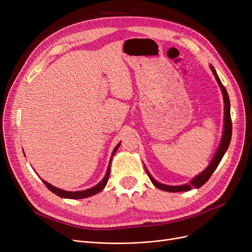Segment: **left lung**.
<instances>
[{"label":"left lung","instance_id":"1","mask_svg":"<svg viewBox=\"0 0 252 252\" xmlns=\"http://www.w3.org/2000/svg\"><path fill=\"white\" fill-rule=\"evenodd\" d=\"M210 68L213 70L215 77L217 79V82L219 84V86L220 87V90L222 92V96H223V102H224V123H223V133H222V137H221V141L220 146L216 152V155L214 156L213 160L209 163V165L205 168L204 171L199 175L195 177L190 184H186V185H182V186H167V185H163L156 182L152 176L149 174V171L146 169L147 174L151 180V182L153 183L154 186L158 189L163 190V191H167V192H182V191H189L192 188H200L201 186L209 180V178L211 177L215 173V170L217 169L218 165L220 164L221 158L223 156V154L226 153L227 149L229 148V145L231 142V138H232V119H231V113H230V99L228 96V93L226 88H224L220 82V77L218 76L215 67L213 65H210Z\"/></svg>","mask_w":252,"mask_h":252}]
</instances>
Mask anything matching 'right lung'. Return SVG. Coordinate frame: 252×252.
<instances>
[{"mask_svg": "<svg viewBox=\"0 0 252 252\" xmlns=\"http://www.w3.org/2000/svg\"><path fill=\"white\" fill-rule=\"evenodd\" d=\"M119 145H121V143L116 145V147L114 148L113 150V153H112V156L114 155V153L116 152V150L118 149ZM112 158V157H111ZM110 164H111V160L109 162V165H108V168H107V173H106L104 179L98 184L96 185L95 187H93L91 189H88V190H85V191H76V192H69V191H64V190H61V189H58L54 186H52L51 184L47 183L46 181L43 180V183L46 185V187L54 194L58 195L59 197H62V198H69V199H81V198H87V197H90V196H93L95 195L99 192H101L105 186L106 184H107L108 182V179H109V175H110Z\"/></svg>", "mask_w": 252, "mask_h": 252, "instance_id": "add662e5", "label": "right lung"}]
</instances>
